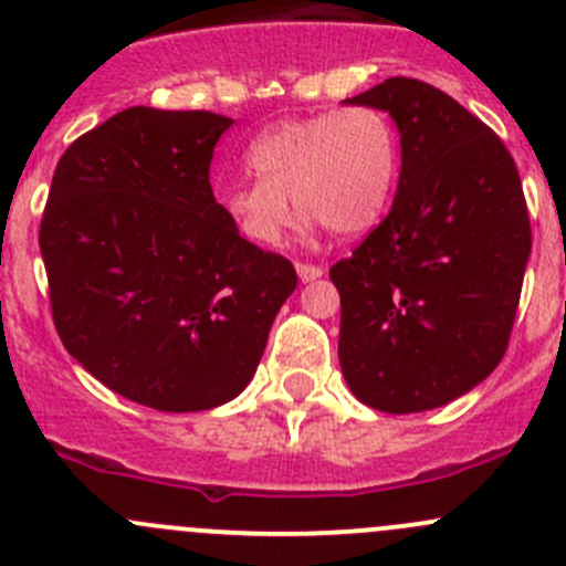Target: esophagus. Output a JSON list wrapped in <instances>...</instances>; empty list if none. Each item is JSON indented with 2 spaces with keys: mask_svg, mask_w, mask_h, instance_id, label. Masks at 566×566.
Returning <instances> with one entry per match:
<instances>
[{
  "mask_svg": "<svg viewBox=\"0 0 566 566\" xmlns=\"http://www.w3.org/2000/svg\"><path fill=\"white\" fill-rule=\"evenodd\" d=\"M297 274H300V280H303V283H308V280L322 277V274H325V269L316 266V263H297Z\"/></svg>",
  "mask_w": 566,
  "mask_h": 566,
  "instance_id": "esophagus-1",
  "label": "esophagus"
}]
</instances>
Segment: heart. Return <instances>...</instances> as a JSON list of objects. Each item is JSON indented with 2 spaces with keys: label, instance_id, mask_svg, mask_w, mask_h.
<instances>
[{
  "label": "heart",
  "instance_id": "1",
  "mask_svg": "<svg viewBox=\"0 0 566 566\" xmlns=\"http://www.w3.org/2000/svg\"><path fill=\"white\" fill-rule=\"evenodd\" d=\"M255 180L219 193L241 239L272 247L300 211L331 233L360 235L386 213L400 175V147L389 118L375 107H342L266 127L247 147Z\"/></svg>",
  "mask_w": 566,
  "mask_h": 566
}]
</instances>
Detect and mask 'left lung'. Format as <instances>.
<instances>
[{
	"label": "left lung",
	"instance_id": "left-lung-1",
	"mask_svg": "<svg viewBox=\"0 0 566 566\" xmlns=\"http://www.w3.org/2000/svg\"><path fill=\"white\" fill-rule=\"evenodd\" d=\"M347 102L395 118L402 169L384 222L331 266L338 360L369 408L430 411L489 378L509 347L531 255L520 171L481 118L422 80Z\"/></svg>",
	"mask_w": 566,
	"mask_h": 566
}]
</instances>
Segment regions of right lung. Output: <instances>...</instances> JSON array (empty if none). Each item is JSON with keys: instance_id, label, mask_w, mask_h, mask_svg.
Segmentation results:
<instances>
[{"instance_id": "right-lung-1", "label": "right lung", "mask_w": 566, "mask_h": 566, "mask_svg": "<svg viewBox=\"0 0 566 566\" xmlns=\"http://www.w3.org/2000/svg\"><path fill=\"white\" fill-rule=\"evenodd\" d=\"M230 125L127 107L63 153L41 219L63 347L155 411L241 395L297 289L292 261L241 239L213 197V147Z\"/></svg>"}]
</instances>
